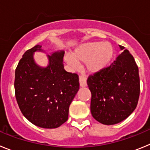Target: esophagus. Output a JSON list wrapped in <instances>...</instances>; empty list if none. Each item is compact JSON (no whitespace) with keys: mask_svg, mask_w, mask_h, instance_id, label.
I'll list each match as a JSON object with an SVG mask.
<instances>
[{"mask_svg":"<svg viewBox=\"0 0 150 150\" xmlns=\"http://www.w3.org/2000/svg\"><path fill=\"white\" fill-rule=\"evenodd\" d=\"M79 85H80V86L82 87L86 86V85H87L86 78L84 77V76H79Z\"/></svg>","mask_w":150,"mask_h":150,"instance_id":"esophagus-1","label":"esophagus"}]
</instances>
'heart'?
I'll return each mask as SVG.
<instances>
[{
    "label": "heart",
    "instance_id": "1",
    "mask_svg": "<svg viewBox=\"0 0 150 150\" xmlns=\"http://www.w3.org/2000/svg\"><path fill=\"white\" fill-rule=\"evenodd\" d=\"M114 55V49L108 42H93L83 44L75 50L71 56L65 57L69 65L75 67L76 62H85L91 72H98L109 65Z\"/></svg>",
    "mask_w": 150,
    "mask_h": 150
}]
</instances>
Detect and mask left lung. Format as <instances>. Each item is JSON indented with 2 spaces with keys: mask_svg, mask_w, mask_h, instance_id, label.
Wrapping results in <instances>:
<instances>
[{
  "mask_svg": "<svg viewBox=\"0 0 150 150\" xmlns=\"http://www.w3.org/2000/svg\"><path fill=\"white\" fill-rule=\"evenodd\" d=\"M121 53L110 66L90 74L87 85L91 91V112L104 125H114L134 110L140 96L138 67L134 57L120 46Z\"/></svg>",
  "mask_w": 150,
  "mask_h": 150,
  "instance_id": "1",
  "label": "left lung"
}]
</instances>
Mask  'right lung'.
I'll return each instance as SVG.
<instances>
[{"label": "right lung", "mask_w": 150, "mask_h": 150, "mask_svg": "<svg viewBox=\"0 0 150 150\" xmlns=\"http://www.w3.org/2000/svg\"><path fill=\"white\" fill-rule=\"evenodd\" d=\"M37 45L22 55L15 71V95L24 116L32 124L55 128L68 120L69 106L79 88V76L64 69V52L49 55L45 68L34 63Z\"/></svg>", "instance_id": "add662e5"}]
</instances>
